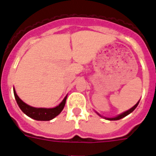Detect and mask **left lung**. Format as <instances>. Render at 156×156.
<instances>
[{"label":"left lung","mask_w":156,"mask_h":156,"mask_svg":"<svg viewBox=\"0 0 156 156\" xmlns=\"http://www.w3.org/2000/svg\"><path fill=\"white\" fill-rule=\"evenodd\" d=\"M138 103H139V101H138V102H137V103H136V104H135L134 106H133V107H131V108L128 110V111L123 112V113H121V114L118 115H116V116H115V117H112V118H108V117L102 116V115H100V114H98V112H96V113H97V114L98 115H100V116H101V117H103L104 119H108V120H118V119H122V118H124V117H125V116H126V115H129L130 113H131V112H133V111H134V110L136 109V107H137V105H138Z\"/></svg>","instance_id":"1"}]
</instances>
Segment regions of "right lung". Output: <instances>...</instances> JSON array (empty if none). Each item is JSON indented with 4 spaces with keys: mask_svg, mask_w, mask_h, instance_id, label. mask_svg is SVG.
<instances>
[{
    "mask_svg": "<svg viewBox=\"0 0 156 156\" xmlns=\"http://www.w3.org/2000/svg\"><path fill=\"white\" fill-rule=\"evenodd\" d=\"M14 94L17 103L19 105V108L22 110V112L24 114H26L27 116H29L32 119H34L36 120H41V121H47V120H51L54 118L58 115L63 110L66 103L67 97L63 98V100L60 102L58 106H57L53 108H44V107H34L29 106L27 103L22 101L19 97L17 95L16 91L14 88Z\"/></svg>",
    "mask_w": 156,
    "mask_h": 156,
    "instance_id": "right-lung-1",
    "label": "right lung"
}]
</instances>
